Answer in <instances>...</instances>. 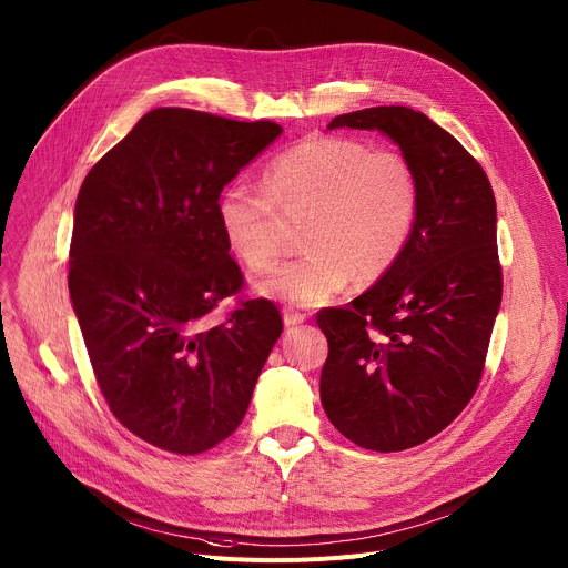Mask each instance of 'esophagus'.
<instances>
[{
  "instance_id": "1",
  "label": "esophagus",
  "mask_w": 568,
  "mask_h": 568,
  "mask_svg": "<svg viewBox=\"0 0 568 568\" xmlns=\"http://www.w3.org/2000/svg\"><path fill=\"white\" fill-rule=\"evenodd\" d=\"M306 313H302V311H294L292 306H285L283 308V322H285V326H294V324H302V322H306Z\"/></svg>"
}]
</instances>
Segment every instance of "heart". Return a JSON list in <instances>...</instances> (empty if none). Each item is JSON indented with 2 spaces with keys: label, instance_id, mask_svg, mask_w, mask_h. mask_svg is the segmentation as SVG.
Returning <instances> with one entry per match:
<instances>
[{
  "label": "heart",
  "instance_id": "obj_1",
  "mask_svg": "<svg viewBox=\"0 0 568 568\" xmlns=\"http://www.w3.org/2000/svg\"><path fill=\"white\" fill-rule=\"evenodd\" d=\"M422 206L419 176L396 149L347 135H311L264 170V189L227 184L216 221L232 255L255 272L283 253L281 214L304 216L302 257L257 283L272 300L322 306L354 276L375 281L405 253Z\"/></svg>",
  "mask_w": 568,
  "mask_h": 568
}]
</instances>
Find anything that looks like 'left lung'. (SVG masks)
<instances>
[{
    "instance_id": "left-lung-1",
    "label": "left lung",
    "mask_w": 568,
    "mask_h": 568,
    "mask_svg": "<svg viewBox=\"0 0 568 568\" xmlns=\"http://www.w3.org/2000/svg\"><path fill=\"white\" fill-rule=\"evenodd\" d=\"M329 129L389 135L419 176L400 260L345 308L317 313L329 422L364 449L403 452L449 426L481 382L501 304L495 195L479 161L424 112L377 105Z\"/></svg>"
}]
</instances>
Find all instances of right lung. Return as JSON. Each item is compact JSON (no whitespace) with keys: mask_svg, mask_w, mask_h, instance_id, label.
Segmentation results:
<instances>
[{"mask_svg":"<svg viewBox=\"0 0 568 568\" xmlns=\"http://www.w3.org/2000/svg\"><path fill=\"white\" fill-rule=\"evenodd\" d=\"M281 133L156 108L80 186L69 292L89 362L116 422L163 452L195 456L230 437L283 332L268 300L212 320L244 287L219 195Z\"/></svg>","mask_w":568,"mask_h":568,"instance_id":"add662e5","label":"right lung"}]
</instances>
